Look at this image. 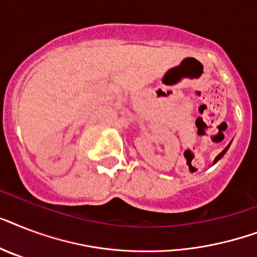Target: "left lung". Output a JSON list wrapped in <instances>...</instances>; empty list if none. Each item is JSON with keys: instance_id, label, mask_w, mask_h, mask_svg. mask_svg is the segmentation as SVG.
I'll return each mask as SVG.
<instances>
[{"instance_id": "8db88e82", "label": "left lung", "mask_w": 257, "mask_h": 257, "mask_svg": "<svg viewBox=\"0 0 257 257\" xmlns=\"http://www.w3.org/2000/svg\"><path fill=\"white\" fill-rule=\"evenodd\" d=\"M228 148H229V145H228L227 148L224 149L223 152H221V153H219V155H217V156H216L215 161H213V164H216V163H217V161H219V160H220V159H221V157H223V156H224V155H225V152H227V151H228Z\"/></svg>"}]
</instances>
